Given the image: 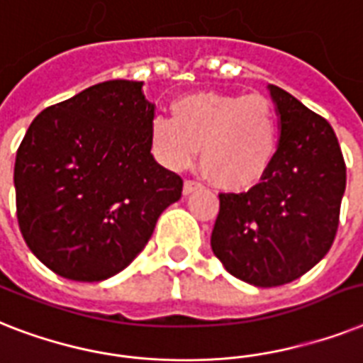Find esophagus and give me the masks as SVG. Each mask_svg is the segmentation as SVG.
Here are the masks:
<instances>
[{
    "mask_svg": "<svg viewBox=\"0 0 363 363\" xmlns=\"http://www.w3.org/2000/svg\"><path fill=\"white\" fill-rule=\"evenodd\" d=\"M202 185L199 184V182H195V179H185L184 182V195H191L193 191L200 189Z\"/></svg>",
    "mask_w": 363,
    "mask_h": 363,
    "instance_id": "34e87169",
    "label": "esophagus"
}]
</instances>
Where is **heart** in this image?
Wrapping results in <instances>:
<instances>
[{"mask_svg": "<svg viewBox=\"0 0 363 363\" xmlns=\"http://www.w3.org/2000/svg\"><path fill=\"white\" fill-rule=\"evenodd\" d=\"M150 147L170 170L200 168L225 189H247L264 178L279 146V120L264 95L200 91L170 104V120L153 118Z\"/></svg>", "mask_w": 363, "mask_h": 363, "instance_id": "b5f03b06", "label": "heart"}]
</instances>
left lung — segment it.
Instances as JSON below:
<instances>
[{"mask_svg": "<svg viewBox=\"0 0 363 363\" xmlns=\"http://www.w3.org/2000/svg\"><path fill=\"white\" fill-rule=\"evenodd\" d=\"M279 114L275 159L259 184L219 193L211 249L228 274L255 286L298 279L332 247L347 185L337 136L285 89L269 86Z\"/></svg>", "mask_w": 363, "mask_h": 363, "instance_id": "left-lung-1", "label": "left lung"}]
</instances>
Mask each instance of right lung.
Returning a JSON list of instances; mask_svg holds the SVG:
<instances>
[{
	"label": "right lung",
	"mask_w": 363,
	"mask_h": 363,
	"mask_svg": "<svg viewBox=\"0 0 363 363\" xmlns=\"http://www.w3.org/2000/svg\"><path fill=\"white\" fill-rule=\"evenodd\" d=\"M142 82L108 80L40 112L14 163L16 217L31 253L65 279L120 274L146 247L184 179L150 153Z\"/></svg>",
	"instance_id": "right-lung-1"
}]
</instances>
